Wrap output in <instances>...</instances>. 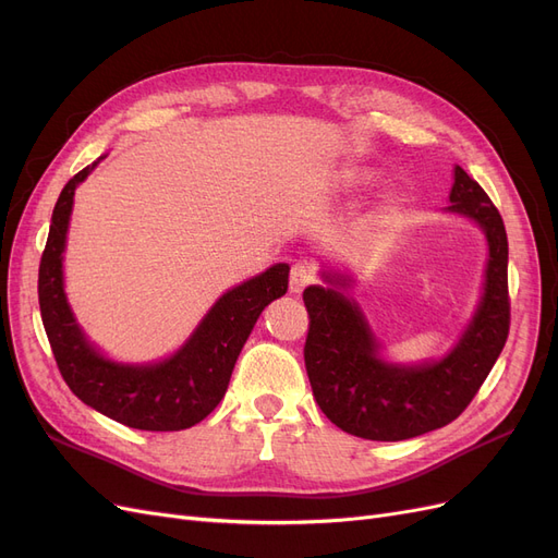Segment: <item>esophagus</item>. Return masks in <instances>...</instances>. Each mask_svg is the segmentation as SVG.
Wrapping results in <instances>:
<instances>
[{"mask_svg":"<svg viewBox=\"0 0 558 558\" xmlns=\"http://www.w3.org/2000/svg\"><path fill=\"white\" fill-rule=\"evenodd\" d=\"M310 283H314V272H312V267L307 265V263H295L293 267H291V281H289V286H291V293H302L307 289Z\"/></svg>","mask_w":558,"mask_h":558,"instance_id":"esophagus-1","label":"esophagus"}]
</instances>
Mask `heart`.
I'll list each match as a JSON object with an SVG mask.
<instances>
[{
	"instance_id": "heart-1",
	"label": "heart",
	"mask_w": 558,
	"mask_h": 558,
	"mask_svg": "<svg viewBox=\"0 0 558 558\" xmlns=\"http://www.w3.org/2000/svg\"><path fill=\"white\" fill-rule=\"evenodd\" d=\"M375 181H377L375 170H367V167H347V170L337 174V185H340L342 191H365L367 185H373Z\"/></svg>"
}]
</instances>
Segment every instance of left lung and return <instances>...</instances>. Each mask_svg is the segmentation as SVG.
Instances as JSON below:
<instances>
[{
	"label": "left lung",
	"instance_id": "left-lung-1",
	"mask_svg": "<svg viewBox=\"0 0 558 558\" xmlns=\"http://www.w3.org/2000/svg\"><path fill=\"white\" fill-rule=\"evenodd\" d=\"M445 214L468 218L486 240L482 293L468 326L442 356L386 359V349L353 298L356 275L320 265L305 289L310 335L305 365L314 398L337 428L363 440L398 442L459 416L492 373L510 330L508 234L482 185L453 165Z\"/></svg>",
	"mask_w": 558,
	"mask_h": 558
}]
</instances>
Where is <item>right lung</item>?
<instances>
[{"instance_id": "add662e5", "label": "right lung", "mask_w": 558, "mask_h": 558, "mask_svg": "<svg viewBox=\"0 0 558 558\" xmlns=\"http://www.w3.org/2000/svg\"><path fill=\"white\" fill-rule=\"evenodd\" d=\"M105 158L107 154L66 181L50 218L39 265V310L48 342L66 386L88 408L137 430L191 428L223 400L258 316L289 291L291 267L275 263L232 286L170 356L150 363L109 359L81 328L64 293V248L74 193Z\"/></svg>"}]
</instances>
